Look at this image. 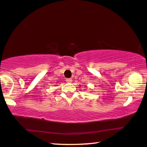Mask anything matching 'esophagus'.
Wrapping results in <instances>:
<instances>
[{"label":"esophagus","instance_id":"34e87169","mask_svg":"<svg viewBox=\"0 0 147 147\" xmlns=\"http://www.w3.org/2000/svg\"><path fill=\"white\" fill-rule=\"evenodd\" d=\"M66 81L67 82V83H72V79H66Z\"/></svg>","mask_w":147,"mask_h":147}]
</instances>
